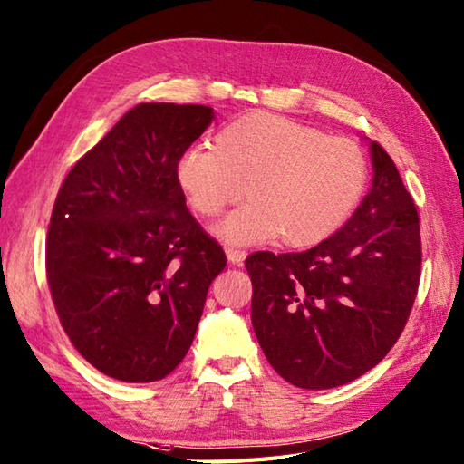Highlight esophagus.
Listing matches in <instances>:
<instances>
[{"mask_svg": "<svg viewBox=\"0 0 464 464\" xmlns=\"http://www.w3.org/2000/svg\"><path fill=\"white\" fill-rule=\"evenodd\" d=\"M226 258H228L230 264L240 266L246 260V252L244 250H236V248H226Z\"/></svg>", "mask_w": 464, "mask_h": 464, "instance_id": "34e87169", "label": "esophagus"}]
</instances>
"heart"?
<instances>
[{"label":"heart","mask_w":464,"mask_h":464,"mask_svg":"<svg viewBox=\"0 0 464 464\" xmlns=\"http://www.w3.org/2000/svg\"><path fill=\"white\" fill-rule=\"evenodd\" d=\"M369 179L357 142L270 112H248L192 147L177 162V182L202 216H216L244 197L214 232L230 244L280 236L287 248H310L335 234L362 202Z\"/></svg>","instance_id":"1"}]
</instances>
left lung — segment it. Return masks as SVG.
Returning <instances> with one entry per match:
<instances>
[{
	"mask_svg": "<svg viewBox=\"0 0 464 464\" xmlns=\"http://www.w3.org/2000/svg\"><path fill=\"white\" fill-rule=\"evenodd\" d=\"M372 188L342 228L305 252H256L252 325L287 383L332 389L362 377L395 345L420 277L413 198L395 162L369 140Z\"/></svg>",
	"mask_w": 464,
	"mask_h": 464,
	"instance_id": "left-lung-1",
	"label": "left lung"
}]
</instances>
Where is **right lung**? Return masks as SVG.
<instances>
[{"label":"right lung","mask_w":464,"mask_h":464,"mask_svg":"<svg viewBox=\"0 0 464 464\" xmlns=\"http://www.w3.org/2000/svg\"><path fill=\"white\" fill-rule=\"evenodd\" d=\"M214 109L140 102L61 184L47 232V282L77 352L101 373L150 383L192 345L226 266L177 182L180 154Z\"/></svg>","instance_id":"right-lung-1"}]
</instances>
